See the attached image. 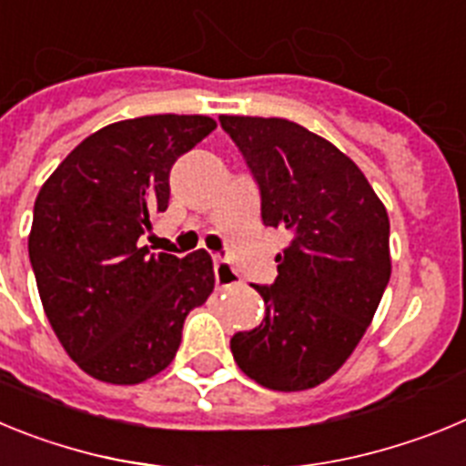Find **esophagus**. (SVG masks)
Instances as JSON below:
<instances>
[{
    "label": "esophagus",
    "instance_id": "1",
    "mask_svg": "<svg viewBox=\"0 0 466 466\" xmlns=\"http://www.w3.org/2000/svg\"><path fill=\"white\" fill-rule=\"evenodd\" d=\"M214 279H217V287H221V289H230V287L240 284V275L224 258H214Z\"/></svg>",
    "mask_w": 466,
    "mask_h": 466
}]
</instances>
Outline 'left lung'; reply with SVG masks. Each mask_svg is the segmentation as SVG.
<instances>
[{
  "mask_svg": "<svg viewBox=\"0 0 466 466\" xmlns=\"http://www.w3.org/2000/svg\"><path fill=\"white\" fill-rule=\"evenodd\" d=\"M261 193L263 226L289 245L270 287L252 284L266 317L238 331L240 371L278 392L319 385L345 364L392 273L390 219L364 172L319 135L287 118L219 116Z\"/></svg>",
  "mask_w": 466,
  "mask_h": 466,
  "instance_id": "left-lung-1",
  "label": "left lung"
}]
</instances>
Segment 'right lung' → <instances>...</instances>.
<instances>
[{
  "label": "right lung",
  "instance_id": "1",
  "mask_svg": "<svg viewBox=\"0 0 466 466\" xmlns=\"http://www.w3.org/2000/svg\"><path fill=\"white\" fill-rule=\"evenodd\" d=\"M209 116H139L86 137L41 187L30 263L57 340L88 376L137 385L175 360L184 319L214 289L205 249L151 254L139 236L166 212L175 160Z\"/></svg>",
  "mask_w": 466,
  "mask_h": 466
}]
</instances>
